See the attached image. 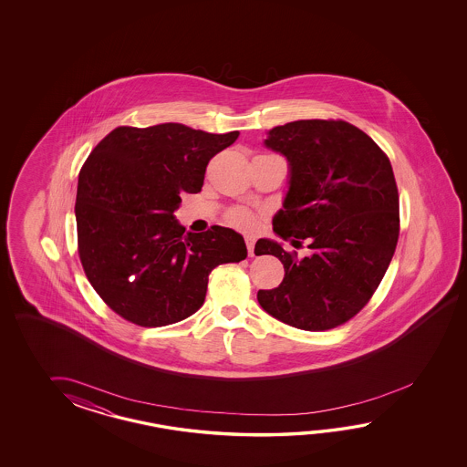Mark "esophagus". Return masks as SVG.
<instances>
[{
  "instance_id": "1",
  "label": "esophagus",
  "mask_w": 467,
  "mask_h": 467,
  "mask_svg": "<svg viewBox=\"0 0 467 467\" xmlns=\"http://www.w3.org/2000/svg\"><path fill=\"white\" fill-rule=\"evenodd\" d=\"M245 244H247L248 255L254 257V248H255V238L245 237Z\"/></svg>"
}]
</instances>
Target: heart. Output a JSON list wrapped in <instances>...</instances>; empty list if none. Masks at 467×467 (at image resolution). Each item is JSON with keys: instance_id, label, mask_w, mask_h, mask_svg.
Listing matches in <instances>:
<instances>
[{"instance_id": "heart-1", "label": "heart", "mask_w": 467, "mask_h": 467, "mask_svg": "<svg viewBox=\"0 0 467 467\" xmlns=\"http://www.w3.org/2000/svg\"><path fill=\"white\" fill-rule=\"evenodd\" d=\"M227 222L235 229L245 230V232H250L257 227L255 213L245 207H235V209L230 210L227 213Z\"/></svg>"}]
</instances>
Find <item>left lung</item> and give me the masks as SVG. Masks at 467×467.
<instances>
[{
	"mask_svg": "<svg viewBox=\"0 0 467 467\" xmlns=\"http://www.w3.org/2000/svg\"><path fill=\"white\" fill-rule=\"evenodd\" d=\"M267 149L288 161V192L272 220L284 240H307L300 258L268 238L255 252L284 264L282 284L258 290L272 317L302 330L348 322L372 297L399 238V193L388 155L342 119H298L268 130Z\"/></svg>",
	"mask_w": 467,
	"mask_h": 467,
	"instance_id": "obj_1",
	"label": "left lung"
}]
</instances>
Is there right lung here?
I'll use <instances>...</instances> for the list:
<instances>
[{"label": "right lung", "mask_w": 467, "mask_h": 467, "mask_svg": "<svg viewBox=\"0 0 467 467\" xmlns=\"http://www.w3.org/2000/svg\"><path fill=\"white\" fill-rule=\"evenodd\" d=\"M223 135L182 123L119 127L89 153L78 175V254L89 284L119 317L161 327L195 314L210 272L247 257L244 237L213 225L185 234L180 193H199Z\"/></svg>", "instance_id": "obj_1"}]
</instances>
